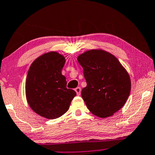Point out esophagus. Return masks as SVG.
Wrapping results in <instances>:
<instances>
[{"label": "esophagus", "instance_id": "34e87169", "mask_svg": "<svg viewBox=\"0 0 155 155\" xmlns=\"http://www.w3.org/2000/svg\"><path fill=\"white\" fill-rule=\"evenodd\" d=\"M75 90L76 91V93H77V95L80 96V94H81V88H80V87H78L77 88H75Z\"/></svg>", "mask_w": 155, "mask_h": 155}]
</instances>
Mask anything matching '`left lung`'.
<instances>
[{"mask_svg":"<svg viewBox=\"0 0 155 155\" xmlns=\"http://www.w3.org/2000/svg\"><path fill=\"white\" fill-rule=\"evenodd\" d=\"M78 61L87 82L81 95L87 108L103 118L122 108L129 96L131 80L115 56L103 50H89L80 55Z\"/></svg>","mask_w":155,"mask_h":155,"instance_id":"obj_1","label":"left lung"}]
</instances>
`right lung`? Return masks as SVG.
I'll return each instance as SVG.
<instances>
[{"mask_svg": "<svg viewBox=\"0 0 155 155\" xmlns=\"http://www.w3.org/2000/svg\"><path fill=\"white\" fill-rule=\"evenodd\" d=\"M65 58L51 51L35 60L29 68L26 82V99L34 112L53 120L69 109L76 96L73 89H67L66 78L61 71Z\"/></svg>", "mask_w": 155, "mask_h": 155, "instance_id": "right-lung-1", "label": "right lung"}]
</instances>
